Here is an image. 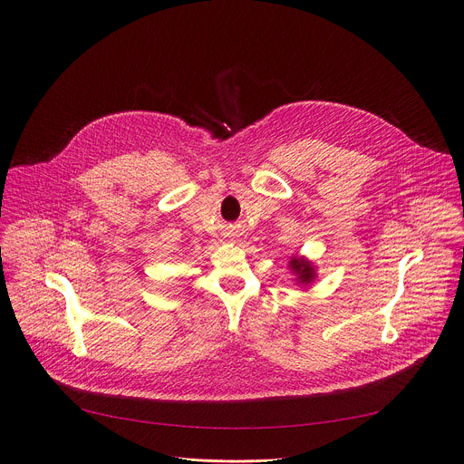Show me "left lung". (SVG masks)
<instances>
[{
    "instance_id": "left-lung-1",
    "label": "left lung",
    "mask_w": 464,
    "mask_h": 464,
    "mask_svg": "<svg viewBox=\"0 0 464 464\" xmlns=\"http://www.w3.org/2000/svg\"><path fill=\"white\" fill-rule=\"evenodd\" d=\"M296 274H298V282L302 284H310L314 280V268H312V263H307L304 259H293L291 265H289Z\"/></svg>"
}]
</instances>
